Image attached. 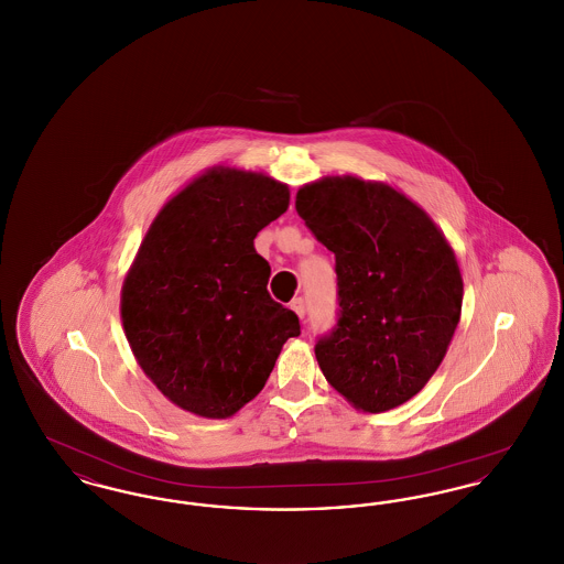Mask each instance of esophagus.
Listing matches in <instances>:
<instances>
[{"mask_svg":"<svg viewBox=\"0 0 564 564\" xmlns=\"http://www.w3.org/2000/svg\"><path fill=\"white\" fill-rule=\"evenodd\" d=\"M292 308H294L295 315H297L300 319L306 317V300H304V297H295V300H292Z\"/></svg>","mask_w":564,"mask_h":564,"instance_id":"1","label":"esophagus"}]
</instances>
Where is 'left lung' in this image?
I'll list each match as a JSON object with an SVG mask.
<instances>
[{"instance_id":"obj_1","label":"left lung","mask_w":564,"mask_h":564,"mask_svg":"<svg viewBox=\"0 0 564 564\" xmlns=\"http://www.w3.org/2000/svg\"><path fill=\"white\" fill-rule=\"evenodd\" d=\"M295 212L336 256L338 319L315 345L325 380L364 412L408 402L442 364L460 317L451 245L398 189L357 177L297 189Z\"/></svg>"}]
</instances>
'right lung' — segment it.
Returning <instances> with one entry per match:
<instances>
[{
    "instance_id": "obj_1",
    "label": "right lung",
    "mask_w": 564,
    "mask_h": 564,
    "mask_svg": "<svg viewBox=\"0 0 564 564\" xmlns=\"http://www.w3.org/2000/svg\"><path fill=\"white\" fill-rule=\"evenodd\" d=\"M290 207L267 175L214 169L154 219L122 288V323L143 372L180 408L232 416L267 384L294 311L270 297L256 235Z\"/></svg>"
}]
</instances>
